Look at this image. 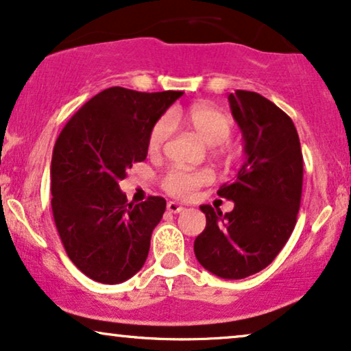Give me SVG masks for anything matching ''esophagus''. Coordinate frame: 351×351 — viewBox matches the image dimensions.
Listing matches in <instances>:
<instances>
[{
  "mask_svg": "<svg viewBox=\"0 0 351 351\" xmlns=\"http://www.w3.org/2000/svg\"><path fill=\"white\" fill-rule=\"evenodd\" d=\"M167 210L171 212V214H180V212L184 210V207L180 206L178 202H171V201H170V202L167 204Z\"/></svg>",
  "mask_w": 351,
  "mask_h": 351,
  "instance_id": "1",
  "label": "esophagus"
}]
</instances>
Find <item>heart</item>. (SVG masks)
<instances>
[{
  "label": "heart",
  "instance_id": "obj_1",
  "mask_svg": "<svg viewBox=\"0 0 351 351\" xmlns=\"http://www.w3.org/2000/svg\"><path fill=\"white\" fill-rule=\"evenodd\" d=\"M180 118L178 113H167L154 124L149 132L147 149L150 155H160L165 150L168 141L175 131V121ZM186 123L201 139L210 147L225 144L233 132V121L227 113L220 112L208 105H194L186 113ZM212 173L208 170H181L171 168L162 178V188L175 197L188 199L199 188L210 183Z\"/></svg>",
  "mask_w": 351,
  "mask_h": 351
}]
</instances>
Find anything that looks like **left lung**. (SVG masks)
<instances>
[{"label":"left lung","instance_id":"1","mask_svg":"<svg viewBox=\"0 0 351 351\" xmlns=\"http://www.w3.org/2000/svg\"><path fill=\"white\" fill-rule=\"evenodd\" d=\"M245 139V162L237 180L220 186L232 212L201 206L206 228L194 241L204 269L221 278L250 277L267 267L296 225L303 189V154L291 118L250 90L228 95Z\"/></svg>","mask_w":351,"mask_h":351}]
</instances>
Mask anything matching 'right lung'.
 I'll return each instance as SVG.
<instances>
[{"instance_id": "obj_1", "label": "right lung", "mask_w": 351, "mask_h": 351, "mask_svg": "<svg viewBox=\"0 0 351 351\" xmlns=\"http://www.w3.org/2000/svg\"><path fill=\"white\" fill-rule=\"evenodd\" d=\"M183 92L110 87L92 97L58 136L51 158V210L73 264L100 283L143 269L167 201L128 202L119 189L132 163L147 157L152 126Z\"/></svg>"}]
</instances>
